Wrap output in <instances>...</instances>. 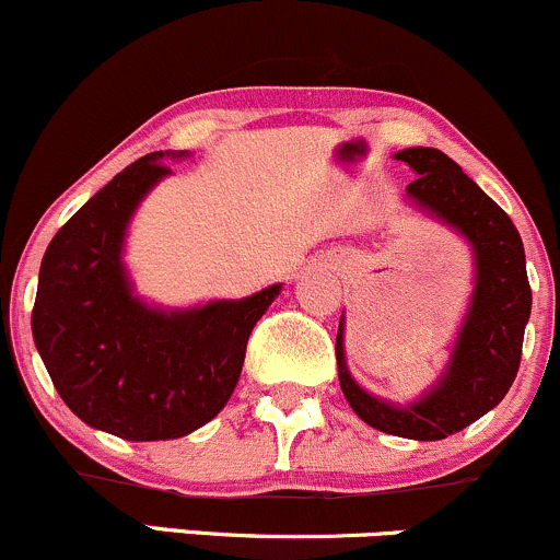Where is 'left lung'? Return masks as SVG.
I'll return each instance as SVG.
<instances>
[{
    "label": "left lung",
    "mask_w": 560,
    "mask_h": 560,
    "mask_svg": "<svg viewBox=\"0 0 560 560\" xmlns=\"http://www.w3.org/2000/svg\"><path fill=\"white\" fill-rule=\"evenodd\" d=\"M395 160L416 173V182L405 186L408 202L464 236L471 247L474 292L447 365L419 400L389 402L352 378L345 358V316L337 331L339 387L369 427L405 440L434 442L466 429L508 395L522 363L532 289L516 226L455 160L434 147H408Z\"/></svg>",
    "instance_id": "8db88e82"
}]
</instances>
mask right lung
I'll return each instance as SVG.
<instances>
[{
  "label": "right lung",
  "instance_id": "1",
  "mask_svg": "<svg viewBox=\"0 0 560 560\" xmlns=\"http://www.w3.org/2000/svg\"><path fill=\"white\" fill-rule=\"evenodd\" d=\"M152 152L120 171L44 253L31 331L55 389L83 423L120 440H176L215 419L240 382L244 350L281 284L195 307L150 305L124 249L141 199L171 176Z\"/></svg>",
  "mask_w": 560,
  "mask_h": 560
}]
</instances>
